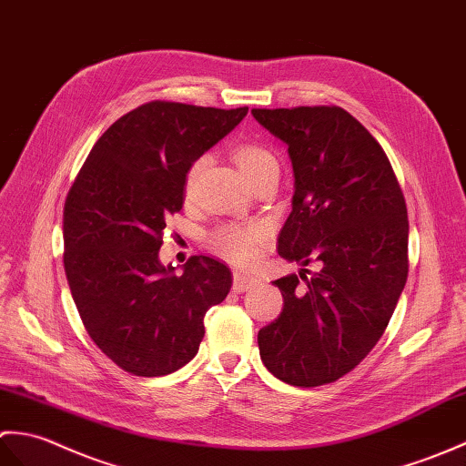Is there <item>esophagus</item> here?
<instances>
[{"label": "esophagus", "mask_w": 466, "mask_h": 466, "mask_svg": "<svg viewBox=\"0 0 466 466\" xmlns=\"http://www.w3.org/2000/svg\"><path fill=\"white\" fill-rule=\"evenodd\" d=\"M253 285H255V279L253 277L245 275L241 271H235L233 273V291L235 293H245L247 289H251Z\"/></svg>", "instance_id": "1"}]
</instances>
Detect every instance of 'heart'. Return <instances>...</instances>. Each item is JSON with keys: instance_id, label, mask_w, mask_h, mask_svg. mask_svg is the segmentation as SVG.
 <instances>
[{"instance_id": "1", "label": "heart", "mask_w": 466, "mask_h": 466, "mask_svg": "<svg viewBox=\"0 0 466 466\" xmlns=\"http://www.w3.org/2000/svg\"><path fill=\"white\" fill-rule=\"evenodd\" d=\"M233 157L237 167L241 169L245 177H249L251 173L259 171L263 167H268V165H277L275 155L257 146V143H243V146H237L233 151ZM203 159H198L193 163V167L189 169L187 175V185L193 183L195 175L199 173ZM263 239V231L259 227H237V225H225L219 227V229L211 233V245L213 249L225 257L227 261H231L235 265H247L255 259L257 253V245Z\"/></svg>"}]
</instances>
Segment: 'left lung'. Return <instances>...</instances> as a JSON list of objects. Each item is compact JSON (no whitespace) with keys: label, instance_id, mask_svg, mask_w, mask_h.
<instances>
[{"label":"left lung","instance_id":"left-lung-1","mask_svg":"<svg viewBox=\"0 0 466 466\" xmlns=\"http://www.w3.org/2000/svg\"><path fill=\"white\" fill-rule=\"evenodd\" d=\"M251 113L289 147L293 211L277 249L306 281H273L283 311L257 335L261 360L293 387L327 385L370 353L395 311L409 273L407 203L385 151L345 109ZM309 264L319 271L307 278Z\"/></svg>","mask_w":466,"mask_h":466}]
</instances>
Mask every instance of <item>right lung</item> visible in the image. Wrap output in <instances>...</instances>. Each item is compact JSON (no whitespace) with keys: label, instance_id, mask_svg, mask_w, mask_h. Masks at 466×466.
Here are the masks:
<instances>
[{"label":"right lung","instance_id":"obj_1","mask_svg":"<svg viewBox=\"0 0 466 466\" xmlns=\"http://www.w3.org/2000/svg\"><path fill=\"white\" fill-rule=\"evenodd\" d=\"M249 107L143 103L89 151L64 207V267L86 330L113 363L137 377L187 365L207 309L231 289L229 267L193 255L161 265L165 219L181 211L191 165L239 126Z\"/></svg>","mask_w":466,"mask_h":466}]
</instances>
